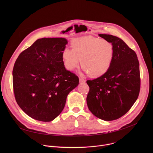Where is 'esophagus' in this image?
<instances>
[{
  "label": "esophagus",
  "mask_w": 153,
  "mask_h": 153,
  "mask_svg": "<svg viewBox=\"0 0 153 153\" xmlns=\"http://www.w3.org/2000/svg\"><path fill=\"white\" fill-rule=\"evenodd\" d=\"M79 82H80V83H85V82H86V80H85V79H83V78L80 77V78H79Z\"/></svg>",
  "instance_id": "obj_1"
}]
</instances>
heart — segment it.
Segmentation results:
<instances>
[{
  "mask_svg": "<svg viewBox=\"0 0 153 153\" xmlns=\"http://www.w3.org/2000/svg\"><path fill=\"white\" fill-rule=\"evenodd\" d=\"M72 49L65 48L62 59L67 69L70 71L82 68L92 77L103 75L110 68L114 56L111 43L105 39L92 36L79 37L71 42Z\"/></svg>",
  "mask_w": 153,
  "mask_h": 153,
  "instance_id": "b5f03b06",
  "label": "heart"
}]
</instances>
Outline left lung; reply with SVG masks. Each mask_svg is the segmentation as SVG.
<instances>
[{
	"instance_id": "1",
	"label": "left lung",
	"mask_w": 153,
	"mask_h": 153,
	"mask_svg": "<svg viewBox=\"0 0 153 153\" xmlns=\"http://www.w3.org/2000/svg\"><path fill=\"white\" fill-rule=\"evenodd\" d=\"M99 36L112 43L114 56L109 70L102 76L87 80L90 91L86 97L90 111L106 121L125 115L139 94V63L134 51L120 38L110 34Z\"/></svg>"
}]
</instances>
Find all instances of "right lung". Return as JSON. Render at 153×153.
I'll return each instance as SVG.
<instances>
[{"instance_id":"add662e5","label":"right lung","mask_w":153,"mask_h":153,"mask_svg":"<svg viewBox=\"0 0 153 153\" xmlns=\"http://www.w3.org/2000/svg\"><path fill=\"white\" fill-rule=\"evenodd\" d=\"M68 41L62 37L42 38L22 52L13 70L16 100L28 116L50 122L63 110L67 97L79 78L64 66L62 57Z\"/></svg>"}]
</instances>
